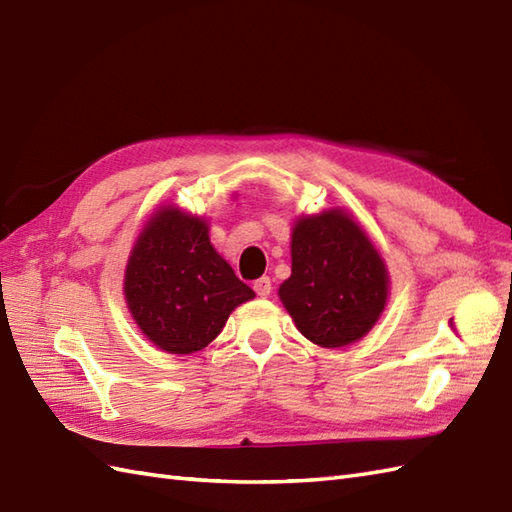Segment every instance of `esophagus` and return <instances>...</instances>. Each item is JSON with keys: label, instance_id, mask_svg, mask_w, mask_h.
<instances>
[{"label": "esophagus", "instance_id": "esophagus-1", "mask_svg": "<svg viewBox=\"0 0 512 512\" xmlns=\"http://www.w3.org/2000/svg\"><path fill=\"white\" fill-rule=\"evenodd\" d=\"M253 290H255V294H257L259 298H268L270 292H272V281H270L268 277H261V279H257V281L253 283Z\"/></svg>", "mask_w": 512, "mask_h": 512}]
</instances>
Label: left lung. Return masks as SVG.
Instances as JSON below:
<instances>
[{"mask_svg": "<svg viewBox=\"0 0 512 512\" xmlns=\"http://www.w3.org/2000/svg\"><path fill=\"white\" fill-rule=\"evenodd\" d=\"M381 253L344 209L303 216L292 231V277L279 298L309 342L342 348L368 333L387 305Z\"/></svg>", "mask_w": 512, "mask_h": 512, "instance_id": "obj_1", "label": "left lung"}]
</instances>
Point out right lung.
Instances as JSON below:
<instances>
[{"label": "right lung", "mask_w": 512, "mask_h": 512, "mask_svg": "<svg viewBox=\"0 0 512 512\" xmlns=\"http://www.w3.org/2000/svg\"><path fill=\"white\" fill-rule=\"evenodd\" d=\"M199 216L162 207L142 229L125 270V300L140 331L170 355L214 342L229 313L255 292L209 242Z\"/></svg>", "instance_id": "right-lung-1"}]
</instances>
